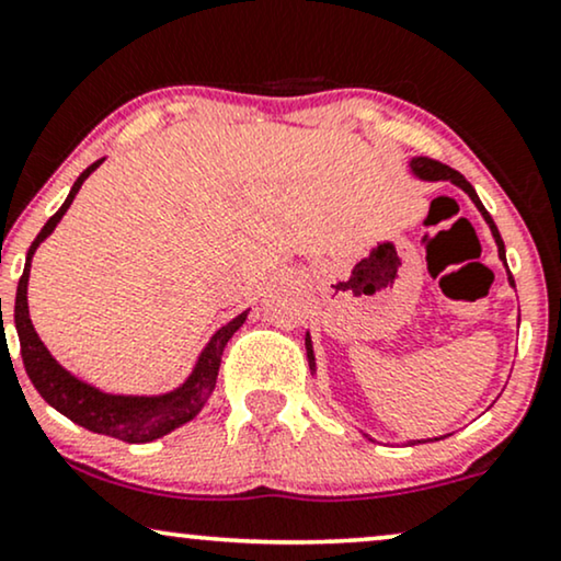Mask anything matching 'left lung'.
I'll use <instances>...</instances> for the list:
<instances>
[{"instance_id": "1", "label": "left lung", "mask_w": 561, "mask_h": 561, "mask_svg": "<svg viewBox=\"0 0 561 561\" xmlns=\"http://www.w3.org/2000/svg\"><path fill=\"white\" fill-rule=\"evenodd\" d=\"M411 168L416 170V175H422V179H427V181H439V179H443V181H453V183H456V186L463 188L466 194H469V196L473 198V204H477L481 215H484V219L489 222V228H492V236H494V240H497V248H500V259L505 261V243H502L497 225L492 222V217H489V211L484 209V204L479 202L477 191H473L471 183L466 181L463 175L458 173V170H453V168H448V165H443V162H437V160H432V158H416L414 162H411ZM510 285L515 287L513 274H510ZM305 346H308V359H310V367H313V350H310V339H305ZM435 439H437V437H435Z\"/></svg>"}]
</instances>
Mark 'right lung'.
I'll use <instances>...</instances> for the list:
<instances>
[{
  "mask_svg": "<svg viewBox=\"0 0 561 561\" xmlns=\"http://www.w3.org/2000/svg\"><path fill=\"white\" fill-rule=\"evenodd\" d=\"M103 160L92 162V165L84 170L80 179L75 181L72 191H69L67 202L61 204V209L48 219L44 230L38 232V238L33 240V245L27 248L25 259V272L20 276L18 285V297H15V325L20 336V354H23V365L31 382L35 386L44 399L51 403L56 411H61L67 420H72L80 427L98 432V435H108L116 439H124V443H150V439H158L168 435L170 430L181 427L194 420L198 411L204 409V403L215 391L217 386V373L219 365H222V352L225 344L230 342V336L236 333L240 325H243L248 313H240L232 318L228 325H222L207 350L198 357V365L191 373V378L183 382L175 393L160 396V399H134V396H108L90 388L88 382H80L72 378L64 367L56 365V359L48 354L44 342L35 333L31 316H27V276H31V259L35 248L41 245L48 232L56 228V222L64 217V211L69 209L77 191H80L82 181L101 165Z\"/></svg>",
  "mask_w": 561,
  "mask_h": 561,
  "instance_id": "right-lung-1",
  "label": "right lung"
}]
</instances>
